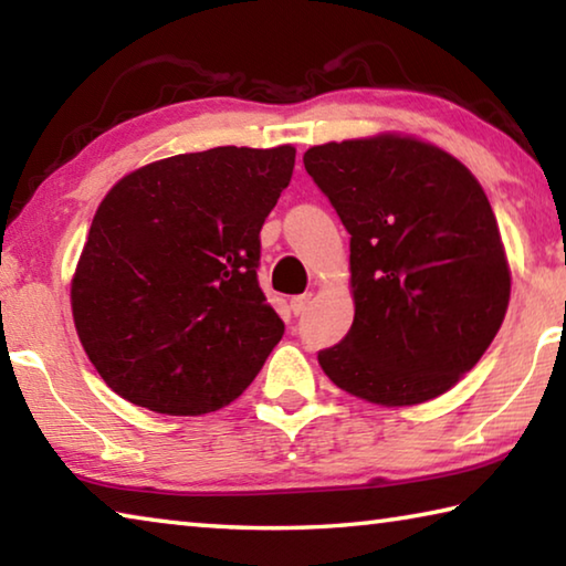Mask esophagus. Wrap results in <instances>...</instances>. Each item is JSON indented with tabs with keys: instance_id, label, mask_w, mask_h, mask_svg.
I'll return each instance as SVG.
<instances>
[{
	"instance_id": "obj_1",
	"label": "esophagus",
	"mask_w": 566,
	"mask_h": 566,
	"mask_svg": "<svg viewBox=\"0 0 566 566\" xmlns=\"http://www.w3.org/2000/svg\"><path fill=\"white\" fill-rule=\"evenodd\" d=\"M310 302H312V294L306 292V294H296V296H292V300H290V306H292V312H294V314H304V312H306V306H310Z\"/></svg>"
}]
</instances>
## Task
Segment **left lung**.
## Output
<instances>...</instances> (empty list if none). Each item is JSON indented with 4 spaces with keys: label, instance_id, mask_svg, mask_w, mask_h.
Returning a JSON list of instances; mask_svg holds the SVG:
<instances>
[{
    "label": "left lung",
    "instance_id": "1",
    "mask_svg": "<svg viewBox=\"0 0 566 566\" xmlns=\"http://www.w3.org/2000/svg\"><path fill=\"white\" fill-rule=\"evenodd\" d=\"M349 239L354 322L317 357L334 385L387 407L452 389L500 332L510 264L484 189L462 161L379 134L306 149Z\"/></svg>",
    "mask_w": 566,
    "mask_h": 566
}]
</instances>
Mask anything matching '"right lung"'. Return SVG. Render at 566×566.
I'll list each match as a JSON object with an SVG mask.
<instances>
[{
    "instance_id": "obj_1",
    "label": "right lung",
    "mask_w": 566,
    "mask_h": 566,
    "mask_svg": "<svg viewBox=\"0 0 566 566\" xmlns=\"http://www.w3.org/2000/svg\"><path fill=\"white\" fill-rule=\"evenodd\" d=\"M294 147H214L132 171L92 219L72 280L80 342L132 405L197 417L234 401L284 334L256 282Z\"/></svg>"
}]
</instances>
